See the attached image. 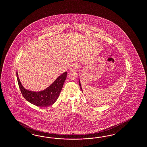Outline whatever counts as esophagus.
Here are the masks:
<instances>
[{
	"instance_id": "obj_1",
	"label": "esophagus",
	"mask_w": 147,
	"mask_h": 147,
	"mask_svg": "<svg viewBox=\"0 0 147 147\" xmlns=\"http://www.w3.org/2000/svg\"><path fill=\"white\" fill-rule=\"evenodd\" d=\"M79 67V65L76 63H73L71 65V70H73V71H76V69H77Z\"/></svg>"
}]
</instances>
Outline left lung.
I'll return each mask as SVG.
<instances>
[{
  "label": "left lung",
  "mask_w": 147,
  "mask_h": 147,
  "mask_svg": "<svg viewBox=\"0 0 147 147\" xmlns=\"http://www.w3.org/2000/svg\"><path fill=\"white\" fill-rule=\"evenodd\" d=\"M79 86H80V89L82 91V87H81V83H80V80H79Z\"/></svg>",
  "instance_id": "obj_1"
}]
</instances>
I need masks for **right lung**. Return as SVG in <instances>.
Instances as JSON below:
<instances>
[{"label":"right lung","mask_w":147,"mask_h":147,"mask_svg":"<svg viewBox=\"0 0 147 147\" xmlns=\"http://www.w3.org/2000/svg\"><path fill=\"white\" fill-rule=\"evenodd\" d=\"M67 75V72L66 71L59 76L47 88L39 92H33L26 89L23 87L17 72L18 85L22 96L29 102L41 107L52 105L57 101L62 90Z\"/></svg>","instance_id":"1"}]
</instances>
